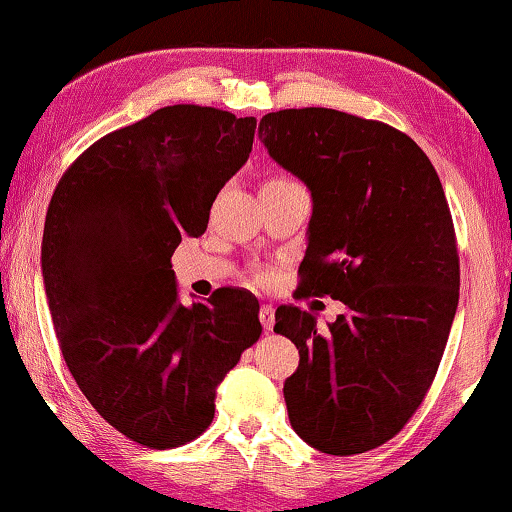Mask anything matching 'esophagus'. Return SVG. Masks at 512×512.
Instances as JSON below:
<instances>
[{
	"instance_id": "obj_1",
	"label": "esophagus",
	"mask_w": 512,
	"mask_h": 512,
	"mask_svg": "<svg viewBox=\"0 0 512 512\" xmlns=\"http://www.w3.org/2000/svg\"><path fill=\"white\" fill-rule=\"evenodd\" d=\"M258 318H261L263 330H272L274 325V307L272 305H261V311H258Z\"/></svg>"
}]
</instances>
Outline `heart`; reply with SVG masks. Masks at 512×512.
<instances>
[{
  "instance_id": "b5f03b06",
  "label": "heart",
  "mask_w": 512,
  "mask_h": 512,
  "mask_svg": "<svg viewBox=\"0 0 512 512\" xmlns=\"http://www.w3.org/2000/svg\"><path fill=\"white\" fill-rule=\"evenodd\" d=\"M279 180H288V177H272V180H268V182H279ZM256 279L258 281H265V274H258Z\"/></svg>"
}]
</instances>
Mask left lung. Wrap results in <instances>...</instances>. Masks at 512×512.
<instances>
[{
  "label": "left lung",
  "instance_id": "obj_1",
  "mask_svg": "<svg viewBox=\"0 0 512 512\" xmlns=\"http://www.w3.org/2000/svg\"><path fill=\"white\" fill-rule=\"evenodd\" d=\"M258 136L314 201L298 298L346 305L328 332L295 305L274 314V332L300 351L288 418L321 453H367L418 411L448 342L459 254L446 194L427 154L379 120L286 108Z\"/></svg>",
  "mask_w": 512,
  "mask_h": 512
}]
</instances>
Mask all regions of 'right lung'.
Here are the masks:
<instances>
[{
	"label": "right lung",
	"instance_id": "right-lung-1",
	"mask_svg": "<svg viewBox=\"0 0 512 512\" xmlns=\"http://www.w3.org/2000/svg\"><path fill=\"white\" fill-rule=\"evenodd\" d=\"M256 117L177 103L96 140L66 168L43 228V281L66 367L96 413L147 448L214 418V392L261 337L238 288L177 302L170 256L205 233L249 159Z\"/></svg>",
	"mask_w": 512,
	"mask_h": 512
}]
</instances>
